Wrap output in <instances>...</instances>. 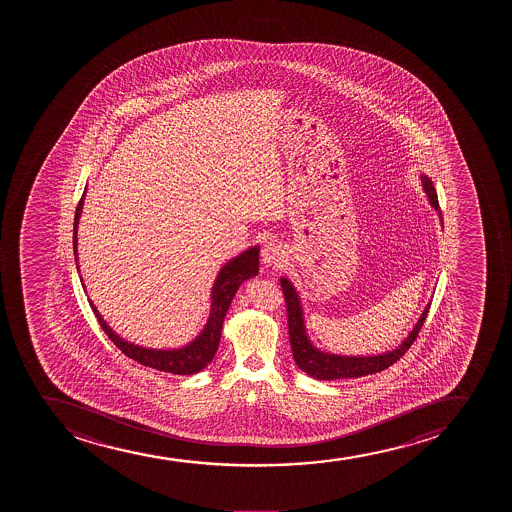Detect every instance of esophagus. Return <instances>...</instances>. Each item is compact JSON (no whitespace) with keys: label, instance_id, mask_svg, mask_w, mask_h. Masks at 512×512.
Segmentation results:
<instances>
[{"label":"esophagus","instance_id":"obj_1","mask_svg":"<svg viewBox=\"0 0 512 512\" xmlns=\"http://www.w3.org/2000/svg\"><path fill=\"white\" fill-rule=\"evenodd\" d=\"M261 259H263L265 266L280 268V266L285 265L287 254H285V249H283L282 244L270 241L266 242L265 247L261 249Z\"/></svg>","mask_w":512,"mask_h":512}]
</instances>
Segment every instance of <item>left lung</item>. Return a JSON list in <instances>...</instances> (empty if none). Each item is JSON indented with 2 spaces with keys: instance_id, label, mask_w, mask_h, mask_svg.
I'll list each match as a JSON object with an SVG mask.
<instances>
[{
  "instance_id": "8db88e82",
  "label": "left lung",
  "mask_w": 512,
  "mask_h": 512,
  "mask_svg": "<svg viewBox=\"0 0 512 512\" xmlns=\"http://www.w3.org/2000/svg\"><path fill=\"white\" fill-rule=\"evenodd\" d=\"M423 191L429 198V203L435 212L439 213V201L435 193L434 183L429 176L422 174ZM285 302H287L288 335H290V347L294 353L295 364L299 365L300 371L306 372L307 376L319 379V381H335V379H355V377L369 376L376 372L388 369L396 360L405 355L406 350L412 347L413 341L422 328L423 321L427 318L430 302L423 309L422 316L418 318L417 324L408 333L405 340L401 341L398 347L389 352L377 353V355H338V353L323 352L321 348L312 345L307 335L306 321H304V309L300 302L299 294L295 290L294 283L287 278H280Z\"/></svg>"
}]
</instances>
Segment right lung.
<instances>
[{
	"mask_svg": "<svg viewBox=\"0 0 512 512\" xmlns=\"http://www.w3.org/2000/svg\"><path fill=\"white\" fill-rule=\"evenodd\" d=\"M85 193L83 191L82 200L78 203L77 213H75V224H73V254H75V263L80 273V265H78V224L82 217L83 201H85ZM259 271V246L249 247L244 253L229 259L220 271L212 287V297H210V316L205 326L200 331V335L196 336L193 341H189L188 345L181 348H148L135 345L131 341L124 340L123 336H119L109 324L104 321L94 306V302L89 299L90 307L94 311L95 318L99 321L100 328L106 331V335L111 338L112 343L121 350V352L136 360L138 364L147 365L157 371L171 372L177 376H191L205 369L206 365L212 362L215 353L218 350L220 336H222V326H224L225 314L229 311L230 302L235 297V292L239 290L242 282H246L249 278L256 277ZM83 285V278H80ZM87 292V288H85Z\"/></svg>",
	"mask_w": 512,
	"mask_h": 512,
	"instance_id": "1",
	"label": "right lung"
}]
</instances>
